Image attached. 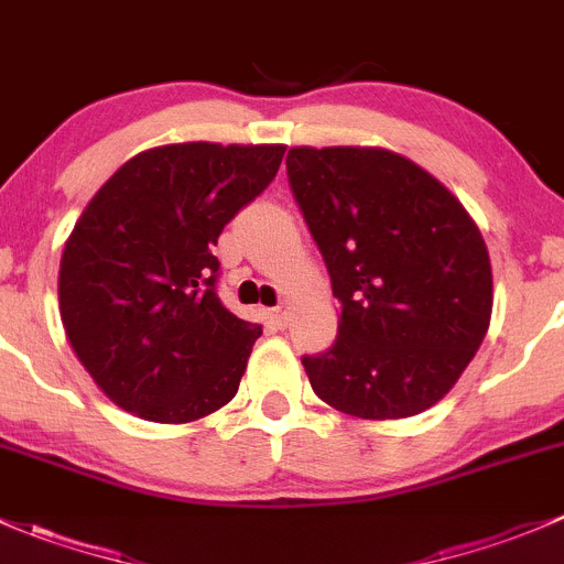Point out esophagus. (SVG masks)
Returning a JSON list of instances; mask_svg holds the SVG:
<instances>
[{
  "label": "esophagus",
  "mask_w": 564,
  "mask_h": 564,
  "mask_svg": "<svg viewBox=\"0 0 564 564\" xmlns=\"http://www.w3.org/2000/svg\"><path fill=\"white\" fill-rule=\"evenodd\" d=\"M289 316H292V311H289V303H281L278 308H272V318L278 322V327H286Z\"/></svg>",
  "instance_id": "obj_1"
}]
</instances>
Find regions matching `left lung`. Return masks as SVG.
Here are the masks:
<instances>
[{"label": "left lung", "mask_w": 564, "mask_h": 564, "mask_svg": "<svg viewBox=\"0 0 564 564\" xmlns=\"http://www.w3.org/2000/svg\"><path fill=\"white\" fill-rule=\"evenodd\" d=\"M286 169L340 303L335 344L303 357L311 388L351 417L425 412L491 324L480 229L434 174L382 147H292Z\"/></svg>", "instance_id": "left-lung-1"}]
</instances>
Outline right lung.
<instances>
[{
  "label": "right lung",
  "instance_id": "right-lung-1",
  "mask_svg": "<svg viewBox=\"0 0 564 564\" xmlns=\"http://www.w3.org/2000/svg\"><path fill=\"white\" fill-rule=\"evenodd\" d=\"M283 144L152 147L89 198L59 261L73 351L124 412L193 423L231 401L261 324L215 292L224 226L278 174Z\"/></svg>",
  "mask_w": 564,
  "mask_h": 564
}]
</instances>
